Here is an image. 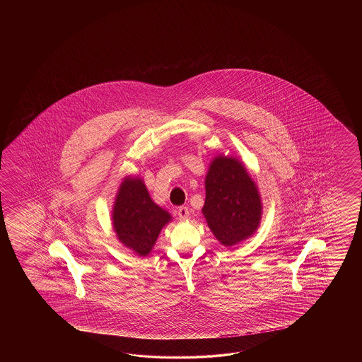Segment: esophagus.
I'll return each mask as SVG.
<instances>
[{"mask_svg":"<svg viewBox=\"0 0 362 362\" xmlns=\"http://www.w3.org/2000/svg\"><path fill=\"white\" fill-rule=\"evenodd\" d=\"M177 215L178 218L180 220H187L189 218V216H190V214H189V208L187 207H180L177 209Z\"/></svg>","mask_w":362,"mask_h":362,"instance_id":"34e87169","label":"esophagus"}]
</instances>
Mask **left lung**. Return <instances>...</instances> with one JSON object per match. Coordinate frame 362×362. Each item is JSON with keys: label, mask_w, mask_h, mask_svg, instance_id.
I'll return each mask as SVG.
<instances>
[{"label": "left lung", "mask_w": 362, "mask_h": 362, "mask_svg": "<svg viewBox=\"0 0 362 362\" xmlns=\"http://www.w3.org/2000/svg\"><path fill=\"white\" fill-rule=\"evenodd\" d=\"M202 214L215 238L233 247L252 237L260 226L262 203L257 185L238 158L217 155L204 180Z\"/></svg>", "instance_id": "obj_1"}]
</instances>
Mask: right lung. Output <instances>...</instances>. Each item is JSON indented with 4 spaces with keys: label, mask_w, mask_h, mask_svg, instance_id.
Instances as JSON below:
<instances>
[{
    "label": "right lung",
    "mask_w": 362,
    "mask_h": 362,
    "mask_svg": "<svg viewBox=\"0 0 362 362\" xmlns=\"http://www.w3.org/2000/svg\"><path fill=\"white\" fill-rule=\"evenodd\" d=\"M111 220L119 242L133 254L146 257L172 216L151 199L142 178L127 176L116 192Z\"/></svg>",
    "instance_id": "right-lung-1"
}]
</instances>
